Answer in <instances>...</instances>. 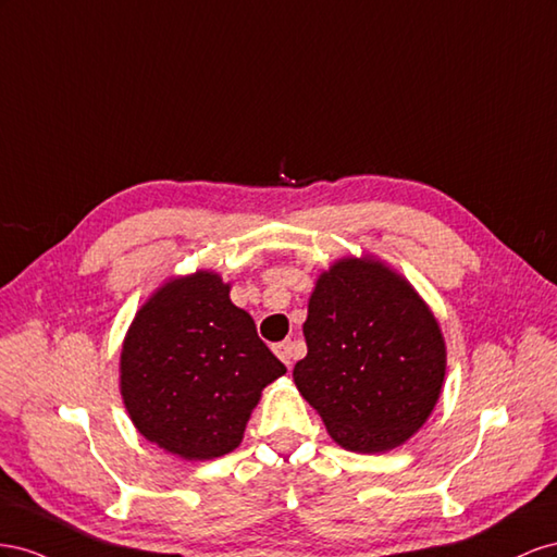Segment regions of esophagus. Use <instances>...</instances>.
<instances>
[{
  "label": "esophagus",
  "instance_id": "34e87169",
  "mask_svg": "<svg viewBox=\"0 0 557 557\" xmlns=\"http://www.w3.org/2000/svg\"><path fill=\"white\" fill-rule=\"evenodd\" d=\"M294 349H296V345H294L292 341H287V343H277V345H275V355H277L284 363H287V367H289L292 359H294Z\"/></svg>",
  "mask_w": 557,
  "mask_h": 557
}]
</instances>
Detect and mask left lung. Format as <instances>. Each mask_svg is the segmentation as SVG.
<instances>
[{
	"label": "left lung",
	"instance_id": "obj_1",
	"mask_svg": "<svg viewBox=\"0 0 557 557\" xmlns=\"http://www.w3.org/2000/svg\"><path fill=\"white\" fill-rule=\"evenodd\" d=\"M296 387L345 450L401 446L436 406L446 345L434 314L383 263L343 259L317 280Z\"/></svg>",
	"mask_w": 557,
	"mask_h": 557
}]
</instances>
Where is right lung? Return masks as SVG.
<instances>
[{"mask_svg": "<svg viewBox=\"0 0 557 557\" xmlns=\"http://www.w3.org/2000/svg\"><path fill=\"white\" fill-rule=\"evenodd\" d=\"M287 373L212 273L174 280L141 308L121 352V394L139 434L184 459L240 446L261 389Z\"/></svg>", "mask_w": 557, "mask_h": 557, "instance_id": "add662e5", "label": "right lung"}]
</instances>
